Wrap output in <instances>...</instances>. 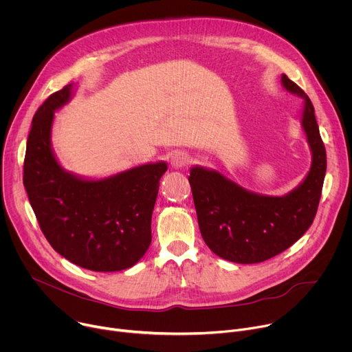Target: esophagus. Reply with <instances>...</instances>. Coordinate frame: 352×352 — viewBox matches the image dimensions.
Instances as JSON below:
<instances>
[{
    "label": "esophagus",
    "instance_id": "34e87169",
    "mask_svg": "<svg viewBox=\"0 0 352 352\" xmlns=\"http://www.w3.org/2000/svg\"><path fill=\"white\" fill-rule=\"evenodd\" d=\"M188 156L186 155V153H183V152H176V153H173L172 155V157H170V164H172V166H175V168H184L186 165H188Z\"/></svg>",
    "mask_w": 352,
    "mask_h": 352
}]
</instances>
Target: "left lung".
Masks as SVG:
<instances>
[{"mask_svg":"<svg viewBox=\"0 0 352 352\" xmlns=\"http://www.w3.org/2000/svg\"><path fill=\"white\" fill-rule=\"evenodd\" d=\"M282 83L305 98L302 124L313 152L311 169L296 190L269 197L247 192L214 170L192 168L188 176L201 236L215 255L231 262L258 263L283 252L309 230L320 203L327 155L314 107L286 74Z\"/></svg>","mask_w":352,"mask_h":352,"instance_id":"left-lung-1","label":"left lung"}]
</instances>
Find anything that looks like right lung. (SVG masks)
<instances>
[{
  "label": "right lung",
  "mask_w": 352,
  "mask_h": 352,
  "mask_svg": "<svg viewBox=\"0 0 352 352\" xmlns=\"http://www.w3.org/2000/svg\"><path fill=\"white\" fill-rule=\"evenodd\" d=\"M73 85L50 94L32 120L23 160V186L52 248L96 272L131 267L148 251L151 220L165 162L142 165L104 180L66 173L53 156V113Z\"/></svg>",
  "instance_id": "obj_1"
}]
</instances>
